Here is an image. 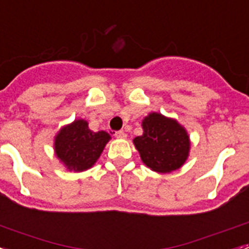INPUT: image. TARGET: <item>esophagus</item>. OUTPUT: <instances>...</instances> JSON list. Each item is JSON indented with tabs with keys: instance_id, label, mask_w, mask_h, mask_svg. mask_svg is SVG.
<instances>
[{
	"instance_id": "obj_1",
	"label": "esophagus",
	"mask_w": 249,
	"mask_h": 249,
	"mask_svg": "<svg viewBox=\"0 0 249 249\" xmlns=\"http://www.w3.org/2000/svg\"><path fill=\"white\" fill-rule=\"evenodd\" d=\"M114 136H116L117 139H126V133H124V131H117V132L114 133Z\"/></svg>"
}]
</instances>
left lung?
Returning a JSON list of instances; mask_svg holds the SVG:
<instances>
[{
  "mask_svg": "<svg viewBox=\"0 0 249 249\" xmlns=\"http://www.w3.org/2000/svg\"><path fill=\"white\" fill-rule=\"evenodd\" d=\"M142 136L133 143L150 169L169 173L183 165L190 151V137L174 120L151 113L142 121Z\"/></svg>",
  "mask_w": 249,
  "mask_h": 249,
  "instance_id": "left-lung-1",
  "label": "left lung"
}]
</instances>
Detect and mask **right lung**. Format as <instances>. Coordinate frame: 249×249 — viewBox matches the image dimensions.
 I'll use <instances>...</instances> for the list:
<instances>
[{
	"instance_id": "obj_1",
	"label": "right lung",
	"mask_w": 249,
	"mask_h": 249,
	"mask_svg": "<svg viewBox=\"0 0 249 249\" xmlns=\"http://www.w3.org/2000/svg\"><path fill=\"white\" fill-rule=\"evenodd\" d=\"M109 139V133L92 132L86 121L77 120L57 135L55 155L70 170L83 172L94 165Z\"/></svg>"
}]
</instances>
